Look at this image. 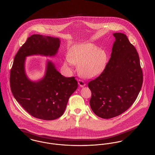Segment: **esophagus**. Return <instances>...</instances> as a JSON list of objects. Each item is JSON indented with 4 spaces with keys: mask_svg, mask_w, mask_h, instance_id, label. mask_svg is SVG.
Here are the masks:
<instances>
[{
    "mask_svg": "<svg viewBox=\"0 0 155 155\" xmlns=\"http://www.w3.org/2000/svg\"><path fill=\"white\" fill-rule=\"evenodd\" d=\"M78 85H80V87H84V86L85 85V83L84 82L83 80H79L78 81Z\"/></svg>",
    "mask_w": 155,
    "mask_h": 155,
    "instance_id": "esophagus-1",
    "label": "esophagus"
}]
</instances>
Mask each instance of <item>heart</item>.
<instances>
[{
    "label": "heart",
    "mask_w": 155,
    "mask_h": 155,
    "mask_svg": "<svg viewBox=\"0 0 155 155\" xmlns=\"http://www.w3.org/2000/svg\"><path fill=\"white\" fill-rule=\"evenodd\" d=\"M106 51L94 44L86 43L71 49L68 55L65 65L71 67L72 64L78 67L79 74L84 78H91L101 74L107 62Z\"/></svg>",
    "instance_id": "1"
}]
</instances>
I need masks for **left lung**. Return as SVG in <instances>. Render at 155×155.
<instances>
[{
  "mask_svg": "<svg viewBox=\"0 0 155 155\" xmlns=\"http://www.w3.org/2000/svg\"><path fill=\"white\" fill-rule=\"evenodd\" d=\"M111 58L103 72L90 81V104L103 119H111L126 111L135 101L143 83L138 53L127 36L114 33Z\"/></svg>",
  "mask_w": 155,
  "mask_h": 155,
  "instance_id": "obj_1",
  "label": "left lung"
}]
</instances>
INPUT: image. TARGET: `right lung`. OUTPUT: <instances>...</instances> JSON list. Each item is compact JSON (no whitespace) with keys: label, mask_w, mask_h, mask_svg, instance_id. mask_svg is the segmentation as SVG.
I'll return each instance as SVG.
<instances>
[{"label":"right lung","mask_w":155,"mask_h":155,"mask_svg":"<svg viewBox=\"0 0 155 155\" xmlns=\"http://www.w3.org/2000/svg\"><path fill=\"white\" fill-rule=\"evenodd\" d=\"M60 43L58 38L32 35L27 39L14 58L10 74L12 94L21 106L37 119L52 120L59 118L66 108L70 97L78 87L74 77L61 75L49 60L47 61L45 75L41 79L32 81L26 74V57H54Z\"/></svg>","instance_id":"add662e5"}]
</instances>
